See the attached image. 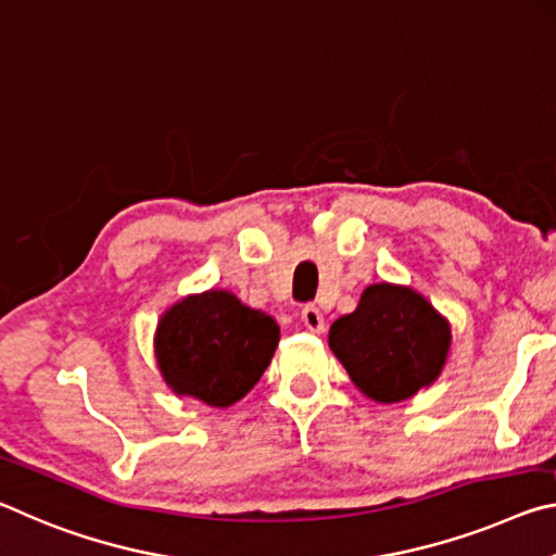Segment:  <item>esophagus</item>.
Wrapping results in <instances>:
<instances>
[{
  "instance_id": "esophagus-1",
  "label": "esophagus",
  "mask_w": 556,
  "mask_h": 556,
  "mask_svg": "<svg viewBox=\"0 0 556 556\" xmlns=\"http://www.w3.org/2000/svg\"><path fill=\"white\" fill-rule=\"evenodd\" d=\"M300 323H303L311 332H325V317L320 313V307L315 305L303 307V313H300Z\"/></svg>"
}]
</instances>
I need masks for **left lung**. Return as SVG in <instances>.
Listing matches in <instances>:
<instances>
[{"label": "left lung", "instance_id": "8db88e82", "mask_svg": "<svg viewBox=\"0 0 556 556\" xmlns=\"http://www.w3.org/2000/svg\"><path fill=\"white\" fill-rule=\"evenodd\" d=\"M327 342L364 396L396 404L441 377L453 334L448 317L412 286L371 283Z\"/></svg>", "mask_w": 556, "mask_h": 556}]
</instances>
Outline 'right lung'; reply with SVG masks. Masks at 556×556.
Here are the masks:
<instances>
[{
  "instance_id": "obj_1",
  "label": "right lung",
  "mask_w": 556,
  "mask_h": 556,
  "mask_svg": "<svg viewBox=\"0 0 556 556\" xmlns=\"http://www.w3.org/2000/svg\"><path fill=\"white\" fill-rule=\"evenodd\" d=\"M280 327L268 313L229 290L177 300L154 330V362L177 396L226 408L258 384L278 348Z\"/></svg>"
}]
</instances>
